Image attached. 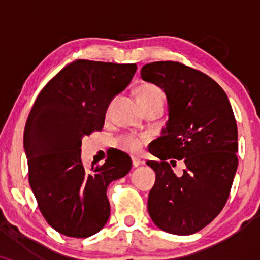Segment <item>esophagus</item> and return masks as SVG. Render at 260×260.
<instances>
[{
    "label": "esophagus",
    "instance_id": "esophagus-1",
    "mask_svg": "<svg viewBox=\"0 0 260 260\" xmlns=\"http://www.w3.org/2000/svg\"><path fill=\"white\" fill-rule=\"evenodd\" d=\"M132 162H133L134 168H138L139 165H142L143 161L139 156H137V155H132Z\"/></svg>",
    "mask_w": 260,
    "mask_h": 260
}]
</instances>
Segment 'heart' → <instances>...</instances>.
Returning <instances> with one entry per match:
<instances>
[{"instance_id": "b5f03b06", "label": "heart", "mask_w": 260, "mask_h": 260, "mask_svg": "<svg viewBox=\"0 0 260 260\" xmlns=\"http://www.w3.org/2000/svg\"><path fill=\"white\" fill-rule=\"evenodd\" d=\"M137 98H138L140 105L156 103V101L164 103V101H165V92H164V90L160 86L155 84H143L139 86ZM140 144H142V142H140L139 138H136V137H127V138L123 140L124 147L131 149V150L138 149L140 147Z\"/></svg>"}]
</instances>
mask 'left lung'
Returning a JSON list of instances; mask_svg holds the SVG:
<instances>
[{
    "mask_svg": "<svg viewBox=\"0 0 260 260\" xmlns=\"http://www.w3.org/2000/svg\"><path fill=\"white\" fill-rule=\"evenodd\" d=\"M143 80L160 86L169 104V121L147 161L156 174L148 211L157 228L174 235H192L213 221L228 202L237 170L238 133L226 92L214 79L180 62L143 66ZM182 159L186 169H171Z\"/></svg>",
    "mask_w": 260,
    "mask_h": 260,
    "instance_id": "1",
    "label": "left lung"
}]
</instances>
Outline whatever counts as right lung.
<instances>
[{
  "label": "right lung",
  "instance_id": "1",
  "mask_svg": "<svg viewBox=\"0 0 260 260\" xmlns=\"http://www.w3.org/2000/svg\"><path fill=\"white\" fill-rule=\"evenodd\" d=\"M136 63L77 59L44 86L24 129L29 183L47 223L68 237L85 238L110 216L107 187L124 177L132 160L118 150L86 170L82 139L101 131L113 98L127 88Z\"/></svg>",
  "mask_w": 260,
  "mask_h": 260
}]
</instances>
